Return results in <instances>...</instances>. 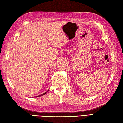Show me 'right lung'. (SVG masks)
Wrapping results in <instances>:
<instances>
[{
    "instance_id": "obj_1",
    "label": "right lung",
    "mask_w": 123,
    "mask_h": 123,
    "mask_svg": "<svg viewBox=\"0 0 123 123\" xmlns=\"http://www.w3.org/2000/svg\"><path fill=\"white\" fill-rule=\"evenodd\" d=\"M49 90H48V91H47L46 92H45V93H43V94H41V95H39V96H36V97H41V96H43V95H45L48 92V91H49Z\"/></svg>"
}]
</instances>
